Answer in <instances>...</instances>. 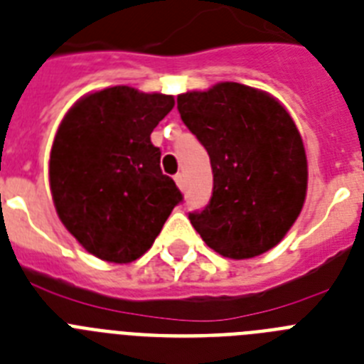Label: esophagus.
Instances as JSON below:
<instances>
[{"instance_id": "esophagus-1", "label": "esophagus", "mask_w": 364, "mask_h": 364, "mask_svg": "<svg viewBox=\"0 0 364 364\" xmlns=\"http://www.w3.org/2000/svg\"><path fill=\"white\" fill-rule=\"evenodd\" d=\"M175 182H176V186H178L180 189H184L186 180H184V175H182V173H178V175H175Z\"/></svg>"}]
</instances>
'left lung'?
Returning <instances> with one entry per match:
<instances>
[{
    "instance_id": "left-lung-1",
    "label": "left lung",
    "mask_w": 364,
    "mask_h": 364,
    "mask_svg": "<svg viewBox=\"0 0 364 364\" xmlns=\"http://www.w3.org/2000/svg\"><path fill=\"white\" fill-rule=\"evenodd\" d=\"M180 117L208 151L213 193L189 220L220 256L271 250L294 225L307 191V158L293 117L262 90L219 82L176 97Z\"/></svg>"
}]
</instances>
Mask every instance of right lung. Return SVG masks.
I'll list each match as a JSON object with an SVG mask.
<instances>
[{"label":"right lung","instance_id":"add662e5","mask_svg":"<svg viewBox=\"0 0 364 364\" xmlns=\"http://www.w3.org/2000/svg\"><path fill=\"white\" fill-rule=\"evenodd\" d=\"M173 107V95L112 86L79 99L58 127L49 156L53 203L68 232L99 259L144 256L182 203L151 144Z\"/></svg>","mask_w":364,"mask_h":364}]
</instances>
